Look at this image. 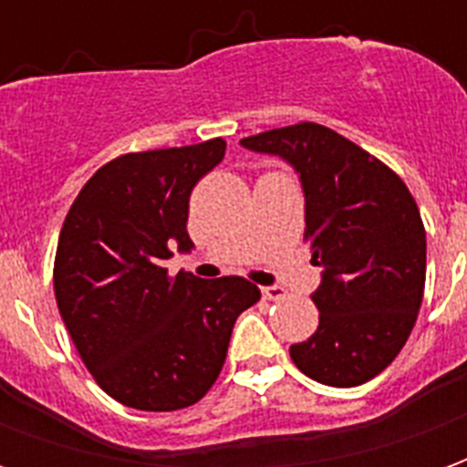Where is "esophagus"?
<instances>
[{
  "label": "esophagus",
  "instance_id": "obj_1",
  "mask_svg": "<svg viewBox=\"0 0 467 467\" xmlns=\"http://www.w3.org/2000/svg\"><path fill=\"white\" fill-rule=\"evenodd\" d=\"M265 300H285L287 297V290L280 287V285H270V287H263Z\"/></svg>",
  "mask_w": 467,
  "mask_h": 467
}]
</instances>
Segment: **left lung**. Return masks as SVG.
<instances>
[{
    "instance_id": "obj_1",
    "label": "left lung",
    "mask_w": 467,
    "mask_h": 467,
    "mask_svg": "<svg viewBox=\"0 0 467 467\" xmlns=\"http://www.w3.org/2000/svg\"><path fill=\"white\" fill-rule=\"evenodd\" d=\"M240 144L277 154L300 174L305 240L323 267L313 293L320 325L290 348V358L323 385L372 380L408 343L425 290V227L410 190L388 164L323 124H290Z\"/></svg>"
}]
</instances>
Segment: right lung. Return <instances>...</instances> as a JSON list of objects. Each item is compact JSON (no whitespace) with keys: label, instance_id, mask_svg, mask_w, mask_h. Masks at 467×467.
I'll list each match as a JSON object with an SVG mask.
<instances>
[{"label":"right lung","instance_id":"obj_1","mask_svg":"<svg viewBox=\"0 0 467 467\" xmlns=\"http://www.w3.org/2000/svg\"><path fill=\"white\" fill-rule=\"evenodd\" d=\"M224 140L130 152L79 190L59 233L55 297L97 385L137 410H180L223 370L234 320L260 300L244 277L167 273L187 253L192 187L223 162Z\"/></svg>","mask_w":467,"mask_h":467}]
</instances>
